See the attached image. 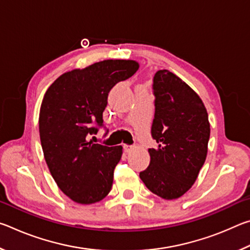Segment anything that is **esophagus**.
<instances>
[{
    "label": "esophagus",
    "mask_w": 250,
    "mask_h": 250,
    "mask_svg": "<svg viewBox=\"0 0 250 250\" xmlns=\"http://www.w3.org/2000/svg\"><path fill=\"white\" fill-rule=\"evenodd\" d=\"M133 150V146H128V145H125L124 146V151L125 152V153H130L131 151Z\"/></svg>",
    "instance_id": "esophagus-1"
}]
</instances>
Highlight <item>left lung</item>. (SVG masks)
<instances>
[{
    "label": "left lung",
    "mask_w": 250,
    "mask_h": 250,
    "mask_svg": "<svg viewBox=\"0 0 250 250\" xmlns=\"http://www.w3.org/2000/svg\"><path fill=\"white\" fill-rule=\"evenodd\" d=\"M153 94L151 134L158 146L149 149L150 166L140 179L155 195L175 200L195 183L206 160L208 115L200 96L167 69L154 75Z\"/></svg>",
    "instance_id": "obj_1"
}]
</instances>
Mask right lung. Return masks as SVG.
<instances>
[{
	"label": "right lung",
	"mask_w": 250,
	"mask_h": 250,
	"mask_svg": "<svg viewBox=\"0 0 250 250\" xmlns=\"http://www.w3.org/2000/svg\"><path fill=\"white\" fill-rule=\"evenodd\" d=\"M139 64L108 59L74 69L55 80L40 110V137L50 174L62 192L78 204H94L108 195L122 146L87 141L103 126L108 94L130 78Z\"/></svg>",
	"instance_id": "obj_1"
}]
</instances>
